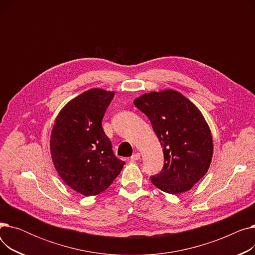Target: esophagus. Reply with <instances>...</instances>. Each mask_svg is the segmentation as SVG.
<instances>
[{
    "label": "esophagus",
    "instance_id": "obj_1",
    "mask_svg": "<svg viewBox=\"0 0 255 255\" xmlns=\"http://www.w3.org/2000/svg\"><path fill=\"white\" fill-rule=\"evenodd\" d=\"M131 161H136V160L140 159V154L139 153H134L132 156H131Z\"/></svg>",
    "mask_w": 255,
    "mask_h": 255
}]
</instances>
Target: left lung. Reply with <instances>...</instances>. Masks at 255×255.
Masks as SVG:
<instances>
[{
  "label": "left lung",
  "instance_id": "obj_1",
  "mask_svg": "<svg viewBox=\"0 0 255 255\" xmlns=\"http://www.w3.org/2000/svg\"><path fill=\"white\" fill-rule=\"evenodd\" d=\"M134 105L149 118L163 148V168L151 176L152 183L170 194L190 190L206 175L213 156L212 134L204 116L172 90L144 94Z\"/></svg>",
  "mask_w": 255,
  "mask_h": 255
}]
</instances>
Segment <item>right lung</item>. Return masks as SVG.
<instances>
[{"label": "right lung", "mask_w": 255, "mask_h": 255, "mask_svg": "<svg viewBox=\"0 0 255 255\" xmlns=\"http://www.w3.org/2000/svg\"><path fill=\"white\" fill-rule=\"evenodd\" d=\"M114 92L91 89L67 103L50 135L52 162L70 188L86 196L109 188L125 162L116 157L102 119Z\"/></svg>", "instance_id": "right-lung-1"}]
</instances>
